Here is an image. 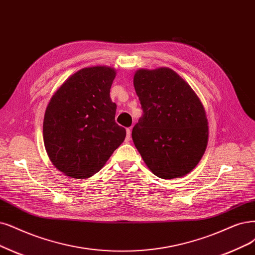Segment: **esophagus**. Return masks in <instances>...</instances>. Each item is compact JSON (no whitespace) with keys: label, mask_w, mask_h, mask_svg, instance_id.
<instances>
[{"label":"esophagus","mask_w":255,"mask_h":255,"mask_svg":"<svg viewBox=\"0 0 255 255\" xmlns=\"http://www.w3.org/2000/svg\"><path fill=\"white\" fill-rule=\"evenodd\" d=\"M127 134H126V140H130L131 139V128L127 129Z\"/></svg>","instance_id":"esophagus-1"}]
</instances>
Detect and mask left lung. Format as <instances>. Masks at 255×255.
Segmentation results:
<instances>
[{
  "instance_id": "1",
  "label": "left lung",
  "mask_w": 255,
  "mask_h": 255,
  "mask_svg": "<svg viewBox=\"0 0 255 255\" xmlns=\"http://www.w3.org/2000/svg\"><path fill=\"white\" fill-rule=\"evenodd\" d=\"M133 85L143 116L133 143L156 176L180 177L201 161L208 143V121L194 91L169 68L139 69Z\"/></svg>"
}]
</instances>
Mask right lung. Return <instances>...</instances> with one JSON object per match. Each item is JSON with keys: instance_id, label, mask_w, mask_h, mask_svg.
Here are the masks:
<instances>
[{"instance_id": "obj_1", "label": "right lung", "mask_w": 255, "mask_h": 255, "mask_svg": "<svg viewBox=\"0 0 255 255\" xmlns=\"http://www.w3.org/2000/svg\"><path fill=\"white\" fill-rule=\"evenodd\" d=\"M116 71L97 66L75 72L46 108L43 135L50 161L64 174L86 178L105 165L123 143L126 129L116 123L110 99Z\"/></svg>"}]
</instances>
